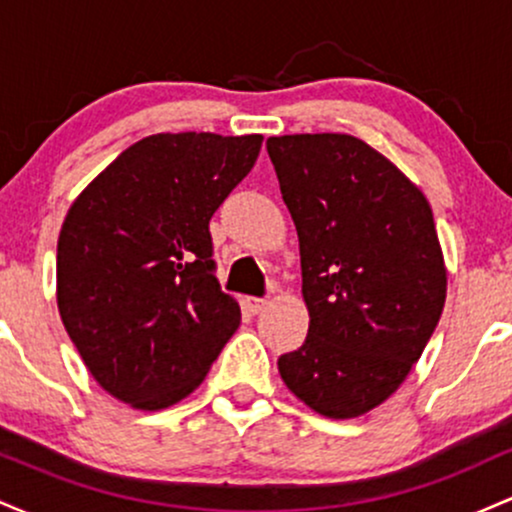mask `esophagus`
<instances>
[{
	"label": "esophagus",
	"instance_id": "1",
	"mask_svg": "<svg viewBox=\"0 0 512 512\" xmlns=\"http://www.w3.org/2000/svg\"><path fill=\"white\" fill-rule=\"evenodd\" d=\"M264 305H267V298H255V296H248V298H245V308H248L252 315L260 313V310L264 308Z\"/></svg>",
	"mask_w": 512,
	"mask_h": 512
}]
</instances>
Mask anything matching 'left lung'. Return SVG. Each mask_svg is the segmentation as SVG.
<instances>
[{"label":"left lung","mask_w":512,"mask_h":512,"mask_svg":"<svg viewBox=\"0 0 512 512\" xmlns=\"http://www.w3.org/2000/svg\"><path fill=\"white\" fill-rule=\"evenodd\" d=\"M298 231L310 325L279 358L286 387L327 419L383 404L424 354L448 291L424 192L351 134L269 137Z\"/></svg>","instance_id":"left-lung-1"}]
</instances>
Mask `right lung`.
I'll list each match as a JSON object with an SVG mask.
<instances>
[{"label":"right lung","mask_w":512,"mask_h":512,"mask_svg":"<svg viewBox=\"0 0 512 512\" xmlns=\"http://www.w3.org/2000/svg\"><path fill=\"white\" fill-rule=\"evenodd\" d=\"M262 134H151L74 199L57 240V308L96 383L156 411L202 385L240 325L209 221L255 166Z\"/></svg>","instance_id":"obj_1"}]
</instances>
